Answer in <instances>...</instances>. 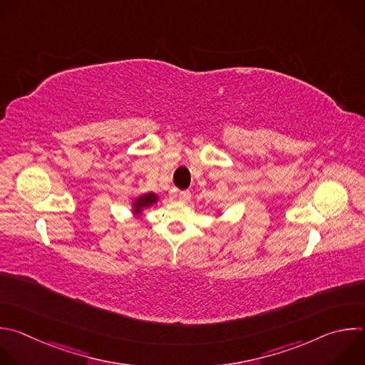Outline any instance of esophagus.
<instances>
[{
	"instance_id": "obj_1",
	"label": "esophagus",
	"mask_w": 365,
	"mask_h": 365,
	"mask_svg": "<svg viewBox=\"0 0 365 365\" xmlns=\"http://www.w3.org/2000/svg\"><path fill=\"white\" fill-rule=\"evenodd\" d=\"M176 197L179 199V202L186 203V202L190 200V192H189V190H179V192L176 193Z\"/></svg>"
}]
</instances>
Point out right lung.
Wrapping results in <instances>:
<instances>
[{"label": "right lung", "instance_id": "1", "mask_svg": "<svg viewBox=\"0 0 365 365\" xmlns=\"http://www.w3.org/2000/svg\"><path fill=\"white\" fill-rule=\"evenodd\" d=\"M158 200V196L155 193H146L143 196H140L136 202H135V212H140L143 207H148L150 205H153Z\"/></svg>", "mask_w": 365, "mask_h": 365}]
</instances>
